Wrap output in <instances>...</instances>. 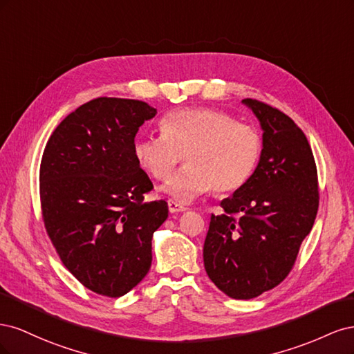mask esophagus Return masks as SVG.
I'll use <instances>...</instances> for the list:
<instances>
[{"instance_id":"obj_1","label":"esophagus","mask_w":354,"mask_h":354,"mask_svg":"<svg viewBox=\"0 0 354 354\" xmlns=\"http://www.w3.org/2000/svg\"><path fill=\"white\" fill-rule=\"evenodd\" d=\"M168 209H169V212H183V211H187V207L181 205V203H178L173 199H169L168 201Z\"/></svg>"}]
</instances>
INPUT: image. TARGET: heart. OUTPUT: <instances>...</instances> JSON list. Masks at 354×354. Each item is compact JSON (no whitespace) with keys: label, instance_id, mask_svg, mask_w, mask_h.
Masks as SVG:
<instances>
[{"label":"heart","instance_id":"b5f03b06","mask_svg":"<svg viewBox=\"0 0 354 354\" xmlns=\"http://www.w3.org/2000/svg\"><path fill=\"white\" fill-rule=\"evenodd\" d=\"M160 134L137 137L133 156L153 180H167L181 160L186 165L168 180L164 190L189 202L211 187L217 194L241 189L259 167L263 136L226 112L209 108L178 109L159 122Z\"/></svg>","mask_w":354,"mask_h":354}]
</instances>
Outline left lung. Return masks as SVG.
Returning a JSON list of instances; mask_svg holds the SVG:
<instances>
[{
	"instance_id": "1",
	"label": "left lung",
	"mask_w": 354,
	"mask_h": 354,
	"mask_svg": "<svg viewBox=\"0 0 354 354\" xmlns=\"http://www.w3.org/2000/svg\"><path fill=\"white\" fill-rule=\"evenodd\" d=\"M243 104L263 128L252 177L221 201L203 243L207 274L226 295L250 299L291 272L319 208L317 169L307 137L291 118L255 99Z\"/></svg>"
}]
</instances>
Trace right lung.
I'll use <instances>...</instances> for the list:
<instances>
[{"label": "right lung", "mask_w": 354, "mask_h": 354, "mask_svg": "<svg viewBox=\"0 0 354 354\" xmlns=\"http://www.w3.org/2000/svg\"><path fill=\"white\" fill-rule=\"evenodd\" d=\"M156 109L99 97L63 120L39 168L42 220L66 269L90 291L116 298L147 274L165 201L146 202L151 178L133 156L134 137Z\"/></svg>", "instance_id": "right-lung-1"}]
</instances>
